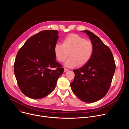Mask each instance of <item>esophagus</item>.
Listing matches in <instances>:
<instances>
[{"label": "esophagus", "mask_w": 129, "mask_h": 129, "mask_svg": "<svg viewBox=\"0 0 129 129\" xmlns=\"http://www.w3.org/2000/svg\"><path fill=\"white\" fill-rule=\"evenodd\" d=\"M68 70V69H67V68H64V72H66V71H67Z\"/></svg>", "instance_id": "obj_1"}]
</instances>
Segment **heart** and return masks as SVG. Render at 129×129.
<instances>
[{"instance_id": "b5f03b06", "label": "heart", "mask_w": 129, "mask_h": 129, "mask_svg": "<svg viewBox=\"0 0 129 129\" xmlns=\"http://www.w3.org/2000/svg\"><path fill=\"white\" fill-rule=\"evenodd\" d=\"M94 45L91 41L78 34H72L64 39L63 44L57 43L54 46V52L56 58L61 62H64L68 67L78 65L83 66L91 59L94 52Z\"/></svg>"}]
</instances>
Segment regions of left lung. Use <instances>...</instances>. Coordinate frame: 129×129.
Returning a JSON list of instances; mask_svg holds the SVG:
<instances>
[{
	"mask_svg": "<svg viewBox=\"0 0 129 129\" xmlns=\"http://www.w3.org/2000/svg\"><path fill=\"white\" fill-rule=\"evenodd\" d=\"M86 33L94 45L90 60L82 67L73 70L74 80L70 84L73 92L85 103L95 102L104 98L111 86L115 63L110 48L93 33Z\"/></svg>",
	"mask_w": 129,
	"mask_h": 129,
	"instance_id": "left-lung-1",
	"label": "left lung"
}]
</instances>
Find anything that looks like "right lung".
<instances>
[{
    "instance_id": "obj_1",
    "label": "right lung",
    "mask_w": 129,
    "mask_h": 129,
    "mask_svg": "<svg viewBox=\"0 0 129 129\" xmlns=\"http://www.w3.org/2000/svg\"><path fill=\"white\" fill-rule=\"evenodd\" d=\"M56 30H42L30 37L18 51L14 69L22 92L33 99L48 95L56 87L64 68L56 61Z\"/></svg>"
}]
</instances>
